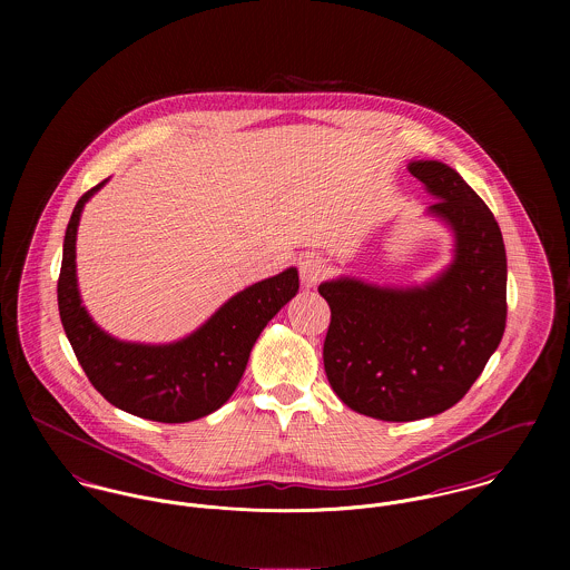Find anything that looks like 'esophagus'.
Masks as SVG:
<instances>
[{"label":"esophagus","instance_id":"esophagus-1","mask_svg":"<svg viewBox=\"0 0 570 570\" xmlns=\"http://www.w3.org/2000/svg\"><path fill=\"white\" fill-rule=\"evenodd\" d=\"M326 261L318 254H307L301 261V278L305 283V287H314L326 274Z\"/></svg>","mask_w":570,"mask_h":570}]
</instances>
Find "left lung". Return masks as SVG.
<instances>
[{
	"mask_svg": "<svg viewBox=\"0 0 570 570\" xmlns=\"http://www.w3.org/2000/svg\"><path fill=\"white\" fill-rule=\"evenodd\" d=\"M407 170L436 199L425 215L452 233V261L421 285L337 276L318 287L331 307L326 380L351 410L382 421L461 402L507 321V254L485 202L448 164L412 160Z\"/></svg>",
	"mask_w": 570,
	"mask_h": 570,
	"instance_id": "left-lung-1",
	"label": "left lung"
}]
</instances>
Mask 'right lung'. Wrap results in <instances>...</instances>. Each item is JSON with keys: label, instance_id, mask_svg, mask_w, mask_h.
Listing matches in <instances>:
<instances>
[{"label": "right lung", "instance_id": "right-lung-1", "mask_svg": "<svg viewBox=\"0 0 570 570\" xmlns=\"http://www.w3.org/2000/svg\"><path fill=\"white\" fill-rule=\"evenodd\" d=\"M107 181L82 195L66 230L57 287L66 335L91 386L111 406L163 423L202 419L224 406L239 386L256 337L298 294V269L287 267L237 292L204 325L175 342L118 340L94 323L77 278L82 208Z\"/></svg>", "mask_w": 570, "mask_h": 570}]
</instances>
